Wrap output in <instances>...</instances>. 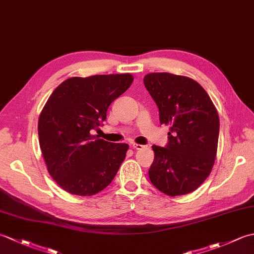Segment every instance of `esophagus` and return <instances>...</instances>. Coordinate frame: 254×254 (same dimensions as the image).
<instances>
[{"mask_svg": "<svg viewBox=\"0 0 254 254\" xmlns=\"http://www.w3.org/2000/svg\"><path fill=\"white\" fill-rule=\"evenodd\" d=\"M132 147H133L134 149H142V148H144L145 146H144V145H141V144H132Z\"/></svg>", "mask_w": 254, "mask_h": 254, "instance_id": "1", "label": "esophagus"}]
</instances>
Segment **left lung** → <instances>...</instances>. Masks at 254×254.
Instances as JSON below:
<instances>
[{"mask_svg": "<svg viewBox=\"0 0 254 254\" xmlns=\"http://www.w3.org/2000/svg\"><path fill=\"white\" fill-rule=\"evenodd\" d=\"M144 85L158 107L160 124L170 126L166 146L153 145L150 182L170 196L193 192L209 176L216 158V108L201 85L181 75L150 73Z\"/></svg>", "mask_w": 254, "mask_h": 254, "instance_id": "obj_1", "label": "left lung"}]
</instances>
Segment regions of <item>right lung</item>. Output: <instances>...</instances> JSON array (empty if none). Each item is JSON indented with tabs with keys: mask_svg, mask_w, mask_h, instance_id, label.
<instances>
[{
	"mask_svg": "<svg viewBox=\"0 0 254 254\" xmlns=\"http://www.w3.org/2000/svg\"><path fill=\"white\" fill-rule=\"evenodd\" d=\"M131 74L72 77L55 89L41 111L38 134L48 171L63 190L89 196L104 190L126 159L127 144L93 135Z\"/></svg>",
	"mask_w": 254,
	"mask_h": 254,
	"instance_id": "right-lung-1",
	"label": "right lung"
}]
</instances>
